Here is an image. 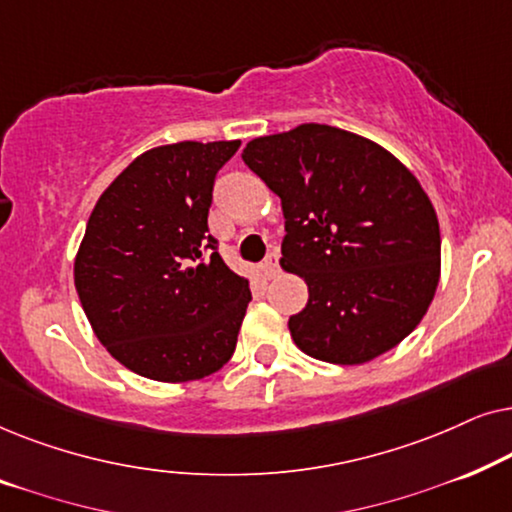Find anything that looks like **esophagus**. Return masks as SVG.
Here are the masks:
<instances>
[{"mask_svg":"<svg viewBox=\"0 0 512 512\" xmlns=\"http://www.w3.org/2000/svg\"><path fill=\"white\" fill-rule=\"evenodd\" d=\"M263 272L268 279H272L279 272V251L277 249L270 251V256L263 261Z\"/></svg>","mask_w":512,"mask_h":512,"instance_id":"esophagus-1","label":"esophagus"}]
</instances>
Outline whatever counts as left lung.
<instances>
[{"instance_id": "1", "label": "left lung", "mask_w": 512, "mask_h": 512, "mask_svg": "<svg viewBox=\"0 0 512 512\" xmlns=\"http://www.w3.org/2000/svg\"><path fill=\"white\" fill-rule=\"evenodd\" d=\"M251 172L282 198V268L305 279L289 319L307 356L373 361L415 331L436 296L440 228L408 167L370 139L321 123L251 139Z\"/></svg>"}]
</instances>
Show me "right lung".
Wrapping results in <instances>:
<instances>
[{"label":"right lung","mask_w":512,"mask_h":512,"mask_svg":"<svg viewBox=\"0 0 512 512\" xmlns=\"http://www.w3.org/2000/svg\"><path fill=\"white\" fill-rule=\"evenodd\" d=\"M237 149V139L156 146L90 214L74 258L76 293L97 340L132 373L202 380L235 352L249 279L223 263L207 216L216 172Z\"/></svg>","instance_id":"1"}]
</instances>
